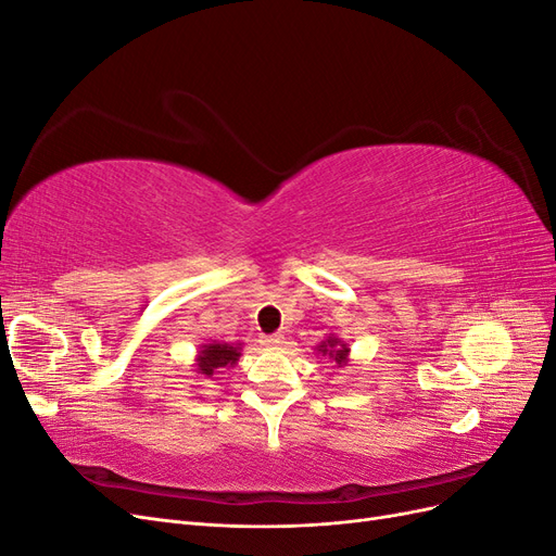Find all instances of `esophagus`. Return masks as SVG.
Here are the masks:
<instances>
[{
    "label": "esophagus",
    "instance_id": "obj_1",
    "mask_svg": "<svg viewBox=\"0 0 556 556\" xmlns=\"http://www.w3.org/2000/svg\"><path fill=\"white\" fill-rule=\"evenodd\" d=\"M282 339H285L282 333H271V336H264V339H262V345H264V348H278V345L282 343Z\"/></svg>",
    "mask_w": 556,
    "mask_h": 556
}]
</instances>
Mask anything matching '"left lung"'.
<instances>
[{"instance_id":"1","label":"left lung","mask_w":556,"mask_h":556,"mask_svg":"<svg viewBox=\"0 0 556 556\" xmlns=\"http://www.w3.org/2000/svg\"><path fill=\"white\" fill-rule=\"evenodd\" d=\"M317 352H323V357L327 355L329 359H333L336 364H348V355H350V348L345 341H341L339 336H327V341H323L317 345Z\"/></svg>"}]
</instances>
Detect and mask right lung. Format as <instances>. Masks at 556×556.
I'll list each match as a JSON object with an SVG mask.
<instances>
[{
  "label": "right lung",
  "instance_id": "right-lung-1",
  "mask_svg": "<svg viewBox=\"0 0 556 556\" xmlns=\"http://www.w3.org/2000/svg\"><path fill=\"white\" fill-rule=\"evenodd\" d=\"M241 357V343H206L201 345L197 355V374L211 378L217 368H229L239 362ZM220 374V371H217Z\"/></svg>",
  "mask_w": 556,
  "mask_h": 556
}]
</instances>
